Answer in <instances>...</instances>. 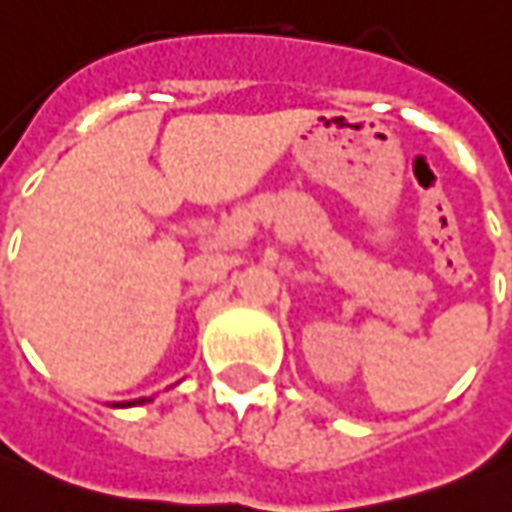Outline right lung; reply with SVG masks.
Masks as SVG:
<instances>
[{
	"instance_id": "right-lung-1",
	"label": "right lung",
	"mask_w": 512,
	"mask_h": 512,
	"mask_svg": "<svg viewBox=\"0 0 512 512\" xmlns=\"http://www.w3.org/2000/svg\"><path fill=\"white\" fill-rule=\"evenodd\" d=\"M144 401H153V398H136V401H116L111 407H136V404H144Z\"/></svg>"
}]
</instances>
